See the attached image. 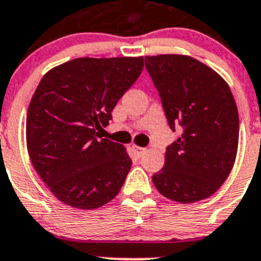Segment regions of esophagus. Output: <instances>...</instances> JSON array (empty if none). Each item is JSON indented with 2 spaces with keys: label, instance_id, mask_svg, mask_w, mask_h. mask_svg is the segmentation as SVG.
I'll list each match as a JSON object with an SVG mask.
<instances>
[{
  "label": "esophagus",
  "instance_id": "34e87169",
  "mask_svg": "<svg viewBox=\"0 0 261 261\" xmlns=\"http://www.w3.org/2000/svg\"><path fill=\"white\" fill-rule=\"evenodd\" d=\"M133 150H135V154L138 156V158L146 153V149H145V147H140V146H133Z\"/></svg>",
  "mask_w": 261,
  "mask_h": 261
}]
</instances>
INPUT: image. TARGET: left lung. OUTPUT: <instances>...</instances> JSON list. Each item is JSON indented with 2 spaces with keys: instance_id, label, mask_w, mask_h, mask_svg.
Instances as JSON below:
<instances>
[{
  "instance_id": "8db88e82",
  "label": "left lung",
  "mask_w": 261,
  "mask_h": 261,
  "mask_svg": "<svg viewBox=\"0 0 261 261\" xmlns=\"http://www.w3.org/2000/svg\"><path fill=\"white\" fill-rule=\"evenodd\" d=\"M168 125L181 135L166 149L153 175L161 195L183 204L213 195L227 179L238 151L239 116L229 85L199 60L184 55L145 57Z\"/></svg>"
}]
</instances>
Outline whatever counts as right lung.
<instances>
[{
	"instance_id": "1",
	"label": "right lung",
	"mask_w": 261,
	"mask_h": 261,
	"mask_svg": "<svg viewBox=\"0 0 261 261\" xmlns=\"http://www.w3.org/2000/svg\"><path fill=\"white\" fill-rule=\"evenodd\" d=\"M144 57L70 60L44 74L27 111L30 159L50 192L77 209L119 193L132 159L123 145L98 140L112 110L141 74Z\"/></svg>"
}]
</instances>
